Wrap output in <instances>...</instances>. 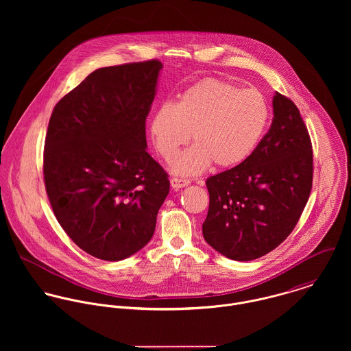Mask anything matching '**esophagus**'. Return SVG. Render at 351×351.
Wrapping results in <instances>:
<instances>
[{
  "mask_svg": "<svg viewBox=\"0 0 351 351\" xmlns=\"http://www.w3.org/2000/svg\"><path fill=\"white\" fill-rule=\"evenodd\" d=\"M170 185L171 188L174 189H181V188H185L189 185V181L188 180H182V178H171L170 180Z\"/></svg>",
  "mask_w": 351,
  "mask_h": 351,
  "instance_id": "1",
  "label": "esophagus"
}]
</instances>
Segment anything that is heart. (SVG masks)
Listing matches in <instances>:
<instances>
[{"instance_id":"obj_1","label":"heart","mask_w":351,"mask_h":351,"mask_svg":"<svg viewBox=\"0 0 351 351\" xmlns=\"http://www.w3.org/2000/svg\"><path fill=\"white\" fill-rule=\"evenodd\" d=\"M269 116L267 102L258 90L205 80L186 89L176 105L163 104L155 110L151 138L169 162L192 134L195 145L170 166L173 174L192 177L212 162L220 169H231L247 160L265 134Z\"/></svg>"}]
</instances>
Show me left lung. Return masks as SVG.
<instances>
[{
    "label": "left lung",
    "instance_id": "obj_1",
    "mask_svg": "<svg viewBox=\"0 0 351 351\" xmlns=\"http://www.w3.org/2000/svg\"><path fill=\"white\" fill-rule=\"evenodd\" d=\"M273 121L247 160L206 180L205 242L234 261L280 246L300 219L312 188V145L299 108L276 92Z\"/></svg>",
    "mask_w": 351,
    "mask_h": 351
}]
</instances>
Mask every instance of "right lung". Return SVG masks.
Returning a JSON list of instances; mask_svg holds the SVG:
<instances>
[{
	"instance_id": "1",
	"label": "right lung",
	"mask_w": 351,
	"mask_h": 351,
	"mask_svg": "<svg viewBox=\"0 0 351 351\" xmlns=\"http://www.w3.org/2000/svg\"><path fill=\"white\" fill-rule=\"evenodd\" d=\"M159 60L102 67L59 101L45 145V182L71 241L104 261L150 242L169 195L167 174L147 152L146 117Z\"/></svg>"
}]
</instances>
